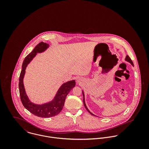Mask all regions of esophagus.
<instances>
[{"label": "esophagus", "instance_id": "esophagus-1", "mask_svg": "<svg viewBox=\"0 0 149 149\" xmlns=\"http://www.w3.org/2000/svg\"><path fill=\"white\" fill-rule=\"evenodd\" d=\"M83 79H81V77H79V78H77V82L78 83H79V84L82 83H83Z\"/></svg>", "mask_w": 149, "mask_h": 149}]
</instances>
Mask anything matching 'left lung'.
<instances>
[{"label": "left lung", "instance_id": "8db88e82", "mask_svg": "<svg viewBox=\"0 0 149 149\" xmlns=\"http://www.w3.org/2000/svg\"><path fill=\"white\" fill-rule=\"evenodd\" d=\"M125 61H127L129 63H130V64H131L133 66H134V64H133V63H132V60H131V58L129 57V56H126V58H125ZM82 92H83V103H84V107H85V108H86V109L88 111V112L89 113H91L92 115H93V116H96V115H95L94 114H93L92 112H91L90 111H89V110L88 109V108H87V107L86 106V104H85V96H84V91H82Z\"/></svg>", "mask_w": 149, "mask_h": 149}]
</instances>
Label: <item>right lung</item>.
Wrapping results in <instances>:
<instances>
[{"label":"right lung","mask_w":149,"mask_h":149,"mask_svg":"<svg viewBox=\"0 0 149 149\" xmlns=\"http://www.w3.org/2000/svg\"><path fill=\"white\" fill-rule=\"evenodd\" d=\"M49 47V44L41 42L38 43L33 50L25 57L22 65L21 72L19 79V94L23 106L34 115L41 118H50L58 114L63 108L66 96L76 85L74 80L64 83L59 88L52 100L42 104H35L30 100L23 84V79L26 67L36 56L37 53L44 52Z\"/></svg>","instance_id":"right-lung-1"}]
</instances>
